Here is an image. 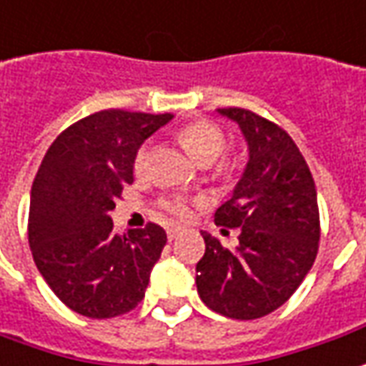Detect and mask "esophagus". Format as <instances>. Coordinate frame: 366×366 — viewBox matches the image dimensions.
I'll use <instances>...</instances> for the list:
<instances>
[{
    "instance_id": "esophagus-1",
    "label": "esophagus",
    "mask_w": 366,
    "mask_h": 366,
    "mask_svg": "<svg viewBox=\"0 0 366 366\" xmlns=\"http://www.w3.org/2000/svg\"><path fill=\"white\" fill-rule=\"evenodd\" d=\"M180 234H182V228H180V226H170V228H168V240H170V242L176 240Z\"/></svg>"
}]
</instances>
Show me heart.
Wrapping results in <instances>:
<instances>
[{
  "instance_id": "1",
  "label": "heart",
  "mask_w": 366,
  "mask_h": 366,
  "mask_svg": "<svg viewBox=\"0 0 366 366\" xmlns=\"http://www.w3.org/2000/svg\"><path fill=\"white\" fill-rule=\"evenodd\" d=\"M178 140L184 146V150L188 152V156L194 162L202 164L216 162L226 148V138L220 128H216L210 122H192L188 126H184L182 130L178 132ZM148 158H150V148L142 146L140 150L136 152L134 158V170L140 174L146 170L148 166ZM164 210H168L170 214L178 216V218H186L190 214V204L184 198H172V200H164Z\"/></svg>"
}]
</instances>
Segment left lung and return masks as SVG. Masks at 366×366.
I'll use <instances>...</instances> for the list:
<instances>
[{"label":"left lung","mask_w":366,"mask_h":366,"mask_svg":"<svg viewBox=\"0 0 366 366\" xmlns=\"http://www.w3.org/2000/svg\"><path fill=\"white\" fill-rule=\"evenodd\" d=\"M238 126L248 160L218 226L240 228L238 244L202 232L196 264L202 302L228 319L252 320L282 307L300 287L319 250L317 188L297 144L277 124L242 108L216 110Z\"/></svg>","instance_id":"obj_1"}]
</instances>
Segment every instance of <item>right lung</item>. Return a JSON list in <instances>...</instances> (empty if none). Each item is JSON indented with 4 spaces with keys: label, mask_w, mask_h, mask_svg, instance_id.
Segmentation results:
<instances>
[{
    "label": "right lung",
    "mask_w": 366,
    "mask_h": 366,
    "mask_svg": "<svg viewBox=\"0 0 366 366\" xmlns=\"http://www.w3.org/2000/svg\"><path fill=\"white\" fill-rule=\"evenodd\" d=\"M172 114L104 110L61 132L29 196V248L56 297L89 319L138 307L166 244L162 226L114 230L110 212L134 180V158Z\"/></svg>",
    "instance_id": "obj_1"
}]
</instances>
